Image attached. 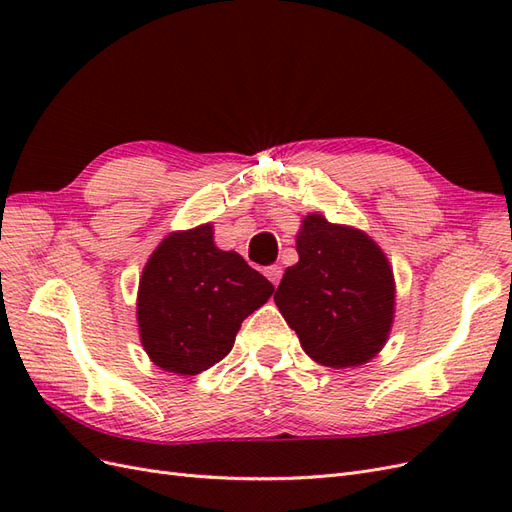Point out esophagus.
<instances>
[{
  "instance_id": "34e87169",
  "label": "esophagus",
  "mask_w": 512,
  "mask_h": 512,
  "mask_svg": "<svg viewBox=\"0 0 512 512\" xmlns=\"http://www.w3.org/2000/svg\"><path fill=\"white\" fill-rule=\"evenodd\" d=\"M282 273H284V271H282V267H280V265H271V267H267V269H265V275L269 277L273 286L280 284V280H282Z\"/></svg>"
}]
</instances>
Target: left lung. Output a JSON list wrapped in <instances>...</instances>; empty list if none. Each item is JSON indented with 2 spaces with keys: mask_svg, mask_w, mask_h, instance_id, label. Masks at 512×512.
<instances>
[{
  "mask_svg": "<svg viewBox=\"0 0 512 512\" xmlns=\"http://www.w3.org/2000/svg\"><path fill=\"white\" fill-rule=\"evenodd\" d=\"M299 262L275 290L288 327L320 365L356 367L382 350L395 314V280L384 252L363 230L303 218Z\"/></svg>",
  "mask_w": 512,
  "mask_h": 512,
  "instance_id": "1",
  "label": "left lung"
}]
</instances>
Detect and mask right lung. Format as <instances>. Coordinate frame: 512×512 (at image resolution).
Wrapping results in <instances>:
<instances>
[{"label":"right lung","instance_id":"add662e5","mask_svg":"<svg viewBox=\"0 0 512 512\" xmlns=\"http://www.w3.org/2000/svg\"><path fill=\"white\" fill-rule=\"evenodd\" d=\"M271 294L265 275L215 247L211 224L170 232L138 284L143 348L164 371L196 376L224 359L241 322Z\"/></svg>","mask_w":512,"mask_h":512}]
</instances>
